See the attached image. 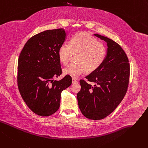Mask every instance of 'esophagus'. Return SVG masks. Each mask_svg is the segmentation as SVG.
Wrapping results in <instances>:
<instances>
[{
    "instance_id": "34e87169",
    "label": "esophagus",
    "mask_w": 148,
    "mask_h": 148,
    "mask_svg": "<svg viewBox=\"0 0 148 148\" xmlns=\"http://www.w3.org/2000/svg\"><path fill=\"white\" fill-rule=\"evenodd\" d=\"M77 80L76 78H72V83L73 84H74L75 83H77Z\"/></svg>"
}]
</instances>
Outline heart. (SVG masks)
<instances>
[{"label":"heart","mask_w":148,"mask_h":148,"mask_svg":"<svg viewBox=\"0 0 148 148\" xmlns=\"http://www.w3.org/2000/svg\"><path fill=\"white\" fill-rule=\"evenodd\" d=\"M72 53H78V63L68 66L64 73L76 78L86 71L92 73L99 68L104 61L106 51L104 46L90 34L81 32L71 37L69 45H61L58 51L59 59L64 65L68 64Z\"/></svg>","instance_id":"heart-1"}]
</instances>
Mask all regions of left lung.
I'll return each mask as SVG.
<instances>
[{"label":"left lung","mask_w":148,"mask_h":148,"mask_svg":"<svg viewBox=\"0 0 148 148\" xmlns=\"http://www.w3.org/2000/svg\"><path fill=\"white\" fill-rule=\"evenodd\" d=\"M94 35L106 42V55L100 67L86 77L93 86L80 80L77 101L84 116L97 120L111 114L123 99L129 86L130 64L119 44L106 37Z\"/></svg>","instance_id":"8db88e82"}]
</instances>
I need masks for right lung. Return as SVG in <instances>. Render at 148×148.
<instances>
[{
  "instance_id": "right-lung-1",
  "label": "right lung",
  "mask_w": 148,
  "mask_h": 148,
  "mask_svg": "<svg viewBox=\"0 0 148 148\" xmlns=\"http://www.w3.org/2000/svg\"><path fill=\"white\" fill-rule=\"evenodd\" d=\"M64 28L49 29L31 37L24 45L18 62V86L28 107L42 116L56 112L61 92L71 86L72 78L62 74L58 51L66 39Z\"/></svg>"
}]
</instances>
